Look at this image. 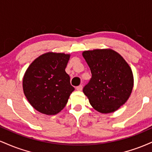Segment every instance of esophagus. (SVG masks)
Listing matches in <instances>:
<instances>
[{"mask_svg": "<svg viewBox=\"0 0 152 152\" xmlns=\"http://www.w3.org/2000/svg\"><path fill=\"white\" fill-rule=\"evenodd\" d=\"M82 88H83V86H82V85H80V86L76 87V90H77V91H81Z\"/></svg>", "mask_w": 152, "mask_h": 152, "instance_id": "34e87169", "label": "esophagus"}]
</instances>
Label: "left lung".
Returning a JSON list of instances; mask_svg holds the SVG:
<instances>
[{
  "label": "left lung",
  "instance_id": "8db88e82",
  "mask_svg": "<svg viewBox=\"0 0 152 152\" xmlns=\"http://www.w3.org/2000/svg\"><path fill=\"white\" fill-rule=\"evenodd\" d=\"M82 56L92 77L83 92L94 109L102 114L118 110L129 98L134 86L132 69L111 48L84 50Z\"/></svg>",
  "mask_w": 152,
  "mask_h": 152
}]
</instances>
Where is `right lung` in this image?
<instances>
[{
    "label": "right lung",
    "instance_id": "1",
    "mask_svg": "<svg viewBox=\"0 0 152 152\" xmlns=\"http://www.w3.org/2000/svg\"><path fill=\"white\" fill-rule=\"evenodd\" d=\"M70 54L47 52L39 56L26 69L23 90L36 111L55 115L65 107L74 88L65 69Z\"/></svg>",
    "mask_w": 152,
    "mask_h": 152
}]
</instances>
